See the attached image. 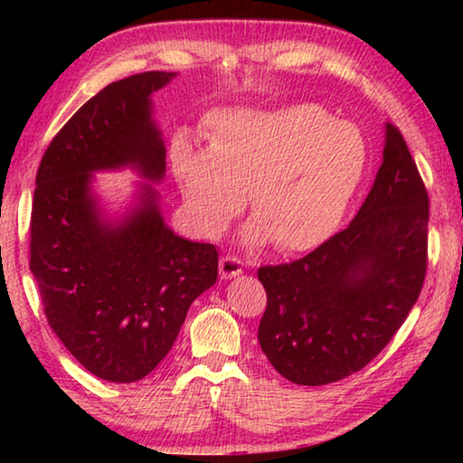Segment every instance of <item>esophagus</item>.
Wrapping results in <instances>:
<instances>
[{"mask_svg":"<svg viewBox=\"0 0 463 463\" xmlns=\"http://www.w3.org/2000/svg\"><path fill=\"white\" fill-rule=\"evenodd\" d=\"M218 269H221V278L229 279V278H234V276H239V273H242V261L234 255H224L221 263H218Z\"/></svg>","mask_w":463,"mask_h":463,"instance_id":"1","label":"esophagus"}]
</instances>
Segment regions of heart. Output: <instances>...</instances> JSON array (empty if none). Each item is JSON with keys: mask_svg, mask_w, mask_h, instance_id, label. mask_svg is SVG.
Wrapping results in <instances>:
<instances>
[{"mask_svg": "<svg viewBox=\"0 0 463 463\" xmlns=\"http://www.w3.org/2000/svg\"><path fill=\"white\" fill-rule=\"evenodd\" d=\"M203 137L206 151L184 138L171 148L194 221L206 232L224 231L247 194L255 218L247 241H273L281 253L323 245L341 224L367 167L362 132L310 104L276 112L221 109L203 122Z\"/></svg>", "mask_w": 463, "mask_h": 463, "instance_id": "obj_1", "label": "heart"}]
</instances>
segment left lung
Segmentation results:
<instances>
[{
	"label": "left lung",
	"instance_id": "obj_1",
	"mask_svg": "<svg viewBox=\"0 0 463 463\" xmlns=\"http://www.w3.org/2000/svg\"><path fill=\"white\" fill-rule=\"evenodd\" d=\"M429 194L394 124L372 192L347 229L292 263L265 265L257 339L300 386H325L372 362L409 317L425 284Z\"/></svg>",
	"mask_w": 463,
	"mask_h": 463
}]
</instances>
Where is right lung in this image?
<instances>
[{"mask_svg": "<svg viewBox=\"0 0 463 463\" xmlns=\"http://www.w3.org/2000/svg\"><path fill=\"white\" fill-rule=\"evenodd\" d=\"M175 73L114 81L77 109L36 171L30 271L44 317L85 370L130 383L174 347L187 308L218 278V250L163 222L156 192L122 224L99 221L91 171L135 165L159 182L165 146L151 120V93Z\"/></svg>", "mask_w": 463, "mask_h": 463, "instance_id": "obj_1", "label": "right lung"}]
</instances>
